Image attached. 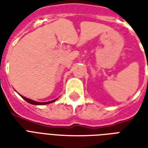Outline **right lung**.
<instances>
[{
  "mask_svg": "<svg viewBox=\"0 0 148 148\" xmlns=\"http://www.w3.org/2000/svg\"><path fill=\"white\" fill-rule=\"evenodd\" d=\"M21 97H22L23 99L25 100L27 102L30 103V104H32V105H35V106H42V105H47V104H50V103L54 102V101H55L56 100L58 99V98H57V99L53 100V101H47V102H38V101H33V100L29 99V98H27V97H24V96H21Z\"/></svg>",
  "mask_w": 148,
  "mask_h": 148,
  "instance_id": "1",
  "label": "right lung"
}]
</instances>
